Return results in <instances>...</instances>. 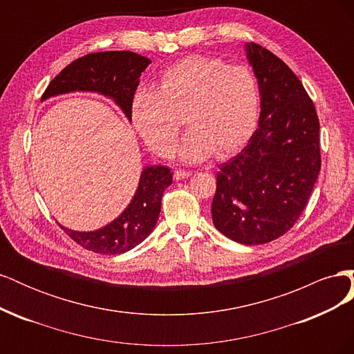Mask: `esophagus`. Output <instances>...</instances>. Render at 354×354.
Wrapping results in <instances>:
<instances>
[{"label":"esophagus","mask_w":354,"mask_h":354,"mask_svg":"<svg viewBox=\"0 0 354 354\" xmlns=\"http://www.w3.org/2000/svg\"><path fill=\"white\" fill-rule=\"evenodd\" d=\"M189 176H190L189 171H183V169H177V171H174V178H176V180H183V178L189 177Z\"/></svg>","instance_id":"obj_1"}]
</instances>
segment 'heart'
I'll return each instance as SVG.
<instances>
[{"instance_id": "obj_1", "label": "heart", "mask_w": 354, "mask_h": 354, "mask_svg": "<svg viewBox=\"0 0 354 354\" xmlns=\"http://www.w3.org/2000/svg\"><path fill=\"white\" fill-rule=\"evenodd\" d=\"M261 97L255 75L220 59L190 56L169 66L155 90H138L131 124L153 153L171 158L185 116L190 130L178 149L185 162H201L214 152L226 158L248 143L260 120Z\"/></svg>"}]
</instances>
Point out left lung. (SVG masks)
Listing matches in <instances>:
<instances>
[{"label": "left lung", "mask_w": 354, "mask_h": 354, "mask_svg": "<svg viewBox=\"0 0 354 354\" xmlns=\"http://www.w3.org/2000/svg\"><path fill=\"white\" fill-rule=\"evenodd\" d=\"M259 82V128L220 165L212 223L243 245L274 241L304 211L320 171L319 120L301 81L272 51L245 44Z\"/></svg>", "instance_id": "left-lung-1"}]
</instances>
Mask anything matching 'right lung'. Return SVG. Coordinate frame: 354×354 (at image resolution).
<instances>
[{
    "label": "right lung",
    "instance_id": "add662e5",
    "mask_svg": "<svg viewBox=\"0 0 354 354\" xmlns=\"http://www.w3.org/2000/svg\"><path fill=\"white\" fill-rule=\"evenodd\" d=\"M151 60L133 51L91 53L72 62L50 82L41 97H50L75 91L97 93L111 99L131 121V100L140 82L142 72ZM173 183V173L164 165H147L140 174L136 194L127 208L106 226L78 232L59 226L82 248L97 254H124L142 243L156 226L160 199Z\"/></svg>",
    "mask_w": 354,
    "mask_h": 354
}]
</instances>
